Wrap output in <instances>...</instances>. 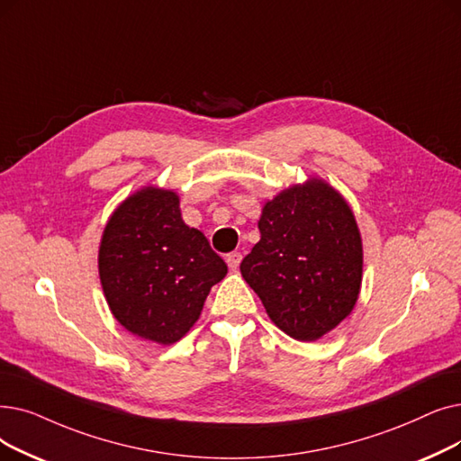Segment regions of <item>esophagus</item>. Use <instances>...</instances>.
<instances>
[{
    "instance_id": "obj_1",
    "label": "esophagus",
    "mask_w": 461,
    "mask_h": 461,
    "mask_svg": "<svg viewBox=\"0 0 461 461\" xmlns=\"http://www.w3.org/2000/svg\"><path fill=\"white\" fill-rule=\"evenodd\" d=\"M241 259H243V254H241V252H230V254L226 256V262H228L230 269H237L239 264H241Z\"/></svg>"
}]
</instances>
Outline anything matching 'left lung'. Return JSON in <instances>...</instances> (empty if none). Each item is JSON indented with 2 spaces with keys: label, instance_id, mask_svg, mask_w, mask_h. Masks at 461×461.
Wrapping results in <instances>:
<instances>
[{
  "label": "left lung",
  "instance_id": "8db88e82",
  "mask_svg": "<svg viewBox=\"0 0 461 461\" xmlns=\"http://www.w3.org/2000/svg\"><path fill=\"white\" fill-rule=\"evenodd\" d=\"M258 228L243 278L278 330L316 341L352 312L362 286V237L348 203L309 178L267 202Z\"/></svg>",
  "mask_w": 461,
  "mask_h": 461
}]
</instances>
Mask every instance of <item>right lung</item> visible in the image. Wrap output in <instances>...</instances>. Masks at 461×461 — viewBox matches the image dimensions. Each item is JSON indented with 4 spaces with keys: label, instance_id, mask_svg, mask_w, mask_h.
I'll list each match as a JSON object with an SVG mask.
<instances>
[{
    "label": "right lung",
    "instance_id": "add662e5",
    "mask_svg": "<svg viewBox=\"0 0 461 461\" xmlns=\"http://www.w3.org/2000/svg\"><path fill=\"white\" fill-rule=\"evenodd\" d=\"M99 280L113 316L158 345L185 337L228 266L185 224L178 195L147 186L111 214L99 245Z\"/></svg>",
    "mask_w": 461,
    "mask_h": 461
}]
</instances>
